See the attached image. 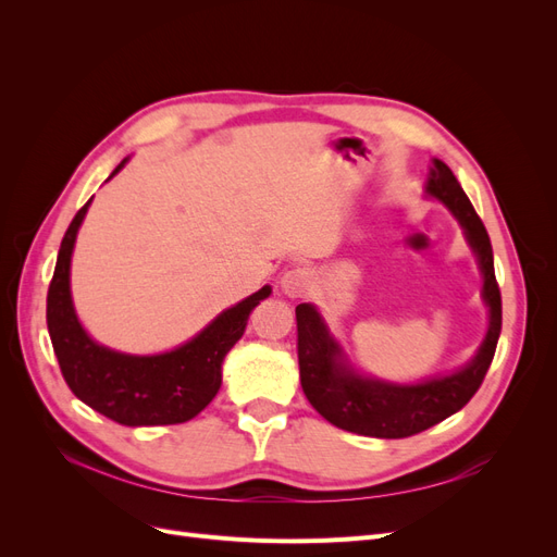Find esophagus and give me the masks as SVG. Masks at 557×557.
<instances>
[{"label":"esophagus","mask_w":557,"mask_h":557,"mask_svg":"<svg viewBox=\"0 0 557 557\" xmlns=\"http://www.w3.org/2000/svg\"><path fill=\"white\" fill-rule=\"evenodd\" d=\"M311 285H313V274L309 272L307 267L288 269V272H285L283 278H281V288H283V293L288 295V297L307 295L311 290Z\"/></svg>","instance_id":"1"}]
</instances>
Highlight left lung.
Here are the masks:
<instances>
[{"instance_id":"obj_1","label":"left lung","mask_w":557,"mask_h":557,"mask_svg":"<svg viewBox=\"0 0 557 557\" xmlns=\"http://www.w3.org/2000/svg\"><path fill=\"white\" fill-rule=\"evenodd\" d=\"M425 190L444 201L458 218L479 260L483 301L491 311L487 334L474 360L467 362L460 372L413 385H397L358 374L346 362L342 346L332 339L315 307L299 305L295 313L301 391L320 416L346 432L376 436V440H404L442 423L476 395L495 356L502 332V295L495 278L491 237L462 185L442 160H434Z\"/></svg>"}]
</instances>
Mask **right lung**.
I'll return each instance as SVG.
<instances>
[{
	"instance_id": "right-lung-1",
	"label": "right lung",
	"mask_w": 557,
	"mask_h": 557,
	"mask_svg": "<svg viewBox=\"0 0 557 557\" xmlns=\"http://www.w3.org/2000/svg\"><path fill=\"white\" fill-rule=\"evenodd\" d=\"M127 160L115 166L113 178ZM90 201L64 232L53 281L48 285L46 323L62 376L90 409L129 428L176 425L207 409L223 383L221 367L230 348L242 339L248 315L272 288L252 293L225 309L188 344L160 356H127L92 342L81 327L70 293V267L78 227Z\"/></svg>"
}]
</instances>
